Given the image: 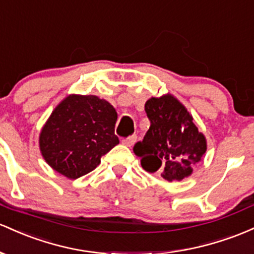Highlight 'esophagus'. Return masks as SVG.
<instances>
[{
    "label": "esophagus",
    "instance_id": "1",
    "mask_svg": "<svg viewBox=\"0 0 254 254\" xmlns=\"http://www.w3.org/2000/svg\"><path fill=\"white\" fill-rule=\"evenodd\" d=\"M135 140H136V135L133 134V135L128 136V138L122 139V144L126 145V146H132V145L135 142Z\"/></svg>",
    "mask_w": 254,
    "mask_h": 254
}]
</instances>
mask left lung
Listing matches in <instances>:
<instances>
[{
	"label": "left lung",
	"instance_id": "left-lung-1",
	"mask_svg": "<svg viewBox=\"0 0 254 254\" xmlns=\"http://www.w3.org/2000/svg\"><path fill=\"white\" fill-rule=\"evenodd\" d=\"M150 128L133 152L141 167L167 181L182 180L203 158L206 141L186 108L173 96L151 98L145 104Z\"/></svg>",
	"mask_w": 254,
	"mask_h": 254
}]
</instances>
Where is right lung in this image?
Returning a JSON list of instances; mask_svg holds the SVG:
<instances>
[{"instance_id": "1", "label": "right lung", "mask_w": 254, "mask_h": 254, "mask_svg": "<svg viewBox=\"0 0 254 254\" xmlns=\"http://www.w3.org/2000/svg\"><path fill=\"white\" fill-rule=\"evenodd\" d=\"M118 114L96 96H68L55 108L39 136L42 155L68 179L92 172L101 157L119 144Z\"/></svg>"}]
</instances>
